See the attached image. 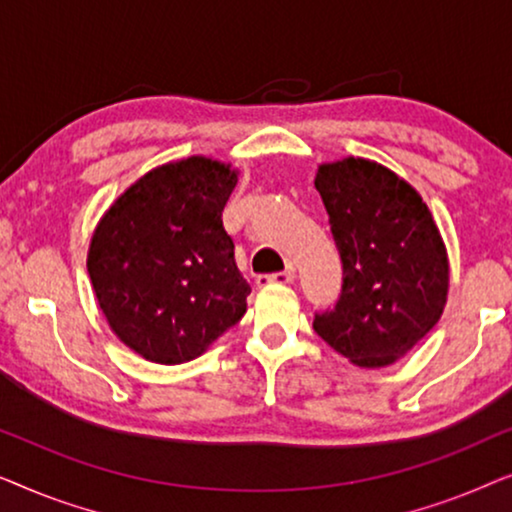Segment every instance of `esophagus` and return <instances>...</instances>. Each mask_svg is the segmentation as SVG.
<instances>
[{"label": "esophagus", "instance_id": "1", "mask_svg": "<svg viewBox=\"0 0 512 512\" xmlns=\"http://www.w3.org/2000/svg\"><path fill=\"white\" fill-rule=\"evenodd\" d=\"M296 279V270L286 268L284 272H275V275H258L256 277V286H265V284H291Z\"/></svg>", "mask_w": 512, "mask_h": 512}]
</instances>
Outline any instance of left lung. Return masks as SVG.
Listing matches in <instances>:
<instances>
[{
    "label": "left lung",
    "mask_w": 512,
    "mask_h": 512,
    "mask_svg": "<svg viewBox=\"0 0 512 512\" xmlns=\"http://www.w3.org/2000/svg\"><path fill=\"white\" fill-rule=\"evenodd\" d=\"M314 186L345 275L333 310L314 314V331L354 366H391L445 310L443 237L422 195L373 160L319 165Z\"/></svg>",
    "instance_id": "8db88e82"
}]
</instances>
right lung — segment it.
<instances>
[{"mask_svg":"<svg viewBox=\"0 0 512 512\" xmlns=\"http://www.w3.org/2000/svg\"><path fill=\"white\" fill-rule=\"evenodd\" d=\"M230 165L191 156L137 179L97 223L88 275L109 328L146 361H193L247 312L221 212Z\"/></svg>","mask_w":512,"mask_h":512,"instance_id":"1","label":"right lung"}]
</instances>
